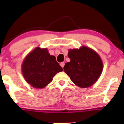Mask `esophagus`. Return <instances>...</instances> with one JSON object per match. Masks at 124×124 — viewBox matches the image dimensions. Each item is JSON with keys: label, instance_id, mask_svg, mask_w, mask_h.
Here are the masks:
<instances>
[{"label": "esophagus", "instance_id": "obj_1", "mask_svg": "<svg viewBox=\"0 0 124 124\" xmlns=\"http://www.w3.org/2000/svg\"><path fill=\"white\" fill-rule=\"evenodd\" d=\"M60 66H61V67H62V68H64V65H65V63H64V62H60Z\"/></svg>", "mask_w": 124, "mask_h": 124}]
</instances>
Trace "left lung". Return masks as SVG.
Returning <instances> with one entry per match:
<instances>
[{"label": "left lung", "instance_id": "8db88e82", "mask_svg": "<svg viewBox=\"0 0 124 124\" xmlns=\"http://www.w3.org/2000/svg\"><path fill=\"white\" fill-rule=\"evenodd\" d=\"M70 62L65 63L64 70L76 85L89 87L97 81L103 70L100 56L92 49L82 46L79 49L69 50Z\"/></svg>", "mask_w": 124, "mask_h": 124}]
</instances>
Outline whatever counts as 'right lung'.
<instances>
[{
  "instance_id": "add662e5",
  "label": "right lung",
  "mask_w": 124,
  "mask_h": 124,
  "mask_svg": "<svg viewBox=\"0 0 124 124\" xmlns=\"http://www.w3.org/2000/svg\"><path fill=\"white\" fill-rule=\"evenodd\" d=\"M63 69L50 55L47 48L37 47L28 54L22 64L23 77L33 87L42 89L50 84L57 73Z\"/></svg>"
}]
</instances>
